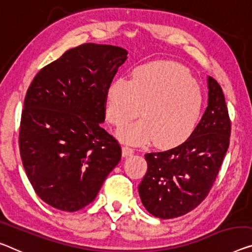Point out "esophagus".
Masks as SVG:
<instances>
[{"instance_id": "34e87169", "label": "esophagus", "mask_w": 252, "mask_h": 252, "mask_svg": "<svg viewBox=\"0 0 252 252\" xmlns=\"http://www.w3.org/2000/svg\"><path fill=\"white\" fill-rule=\"evenodd\" d=\"M135 153V150L130 146H124L123 148V156L124 157H129L131 154Z\"/></svg>"}]
</instances>
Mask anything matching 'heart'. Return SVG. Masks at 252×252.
I'll return each mask as SVG.
<instances>
[{
	"instance_id": "obj_1",
	"label": "heart",
	"mask_w": 252,
	"mask_h": 252,
	"mask_svg": "<svg viewBox=\"0 0 252 252\" xmlns=\"http://www.w3.org/2000/svg\"><path fill=\"white\" fill-rule=\"evenodd\" d=\"M204 98L187 69L172 63L137 67L131 80L119 77L108 87L107 119L121 127L141 113L143 119L118 131L124 142L145 144L156 139L162 148L176 145L195 128Z\"/></svg>"
}]
</instances>
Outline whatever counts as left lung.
Wrapping results in <instances>:
<instances>
[{
    "mask_svg": "<svg viewBox=\"0 0 252 252\" xmlns=\"http://www.w3.org/2000/svg\"><path fill=\"white\" fill-rule=\"evenodd\" d=\"M208 106L183 144L145 154L148 162L139 197L150 214L175 219L206 198L230 144L231 121L222 88L208 76Z\"/></svg>",
    "mask_w": 252,
    "mask_h": 252,
    "instance_id": "1",
    "label": "left lung"
}]
</instances>
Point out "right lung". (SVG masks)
<instances>
[{"label": "right lung", "instance_id": "obj_1", "mask_svg": "<svg viewBox=\"0 0 252 252\" xmlns=\"http://www.w3.org/2000/svg\"><path fill=\"white\" fill-rule=\"evenodd\" d=\"M127 60L124 48L83 44L42 67L27 91L19 129L23 168L46 204L64 212L94 200L122 158L100 124L107 90Z\"/></svg>", "mask_w": 252, "mask_h": 252}]
</instances>
